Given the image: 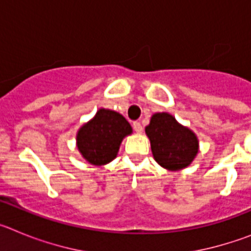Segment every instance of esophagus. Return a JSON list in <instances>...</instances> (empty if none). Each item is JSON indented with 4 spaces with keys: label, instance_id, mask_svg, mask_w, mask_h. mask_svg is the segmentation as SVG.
<instances>
[{
    "label": "esophagus",
    "instance_id": "34e87169",
    "mask_svg": "<svg viewBox=\"0 0 251 251\" xmlns=\"http://www.w3.org/2000/svg\"><path fill=\"white\" fill-rule=\"evenodd\" d=\"M133 128H134L137 133L143 132V127H142V124L139 122H133Z\"/></svg>",
    "mask_w": 251,
    "mask_h": 251
}]
</instances>
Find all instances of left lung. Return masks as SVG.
<instances>
[{
    "instance_id": "8db88e82",
    "label": "left lung",
    "mask_w": 251,
    "mask_h": 251,
    "mask_svg": "<svg viewBox=\"0 0 251 251\" xmlns=\"http://www.w3.org/2000/svg\"><path fill=\"white\" fill-rule=\"evenodd\" d=\"M154 159L162 167L177 171L187 167L199 152L195 133L177 123L168 113H156L146 127Z\"/></svg>"
}]
</instances>
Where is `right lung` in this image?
<instances>
[{
	"instance_id": "obj_1",
	"label": "right lung",
	"mask_w": 251,
	"mask_h": 251,
	"mask_svg": "<svg viewBox=\"0 0 251 251\" xmlns=\"http://www.w3.org/2000/svg\"><path fill=\"white\" fill-rule=\"evenodd\" d=\"M130 133L132 127L123 115L99 109L94 118L77 132V148L92 165H105L117 157L122 141Z\"/></svg>"
}]
</instances>
